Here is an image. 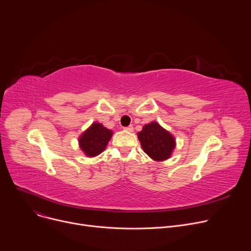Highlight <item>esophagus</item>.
Instances as JSON below:
<instances>
[{
	"instance_id": "esophagus-1",
	"label": "esophagus",
	"mask_w": 251,
	"mask_h": 251,
	"mask_svg": "<svg viewBox=\"0 0 251 251\" xmlns=\"http://www.w3.org/2000/svg\"><path fill=\"white\" fill-rule=\"evenodd\" d=\"M124 130L125 131H129V132H132L133 131V126L132 125H129L127 127H124Z\"/></svg>"
}]
</instances>
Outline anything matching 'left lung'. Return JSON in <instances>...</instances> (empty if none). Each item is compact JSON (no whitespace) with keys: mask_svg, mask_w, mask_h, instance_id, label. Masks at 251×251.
<instances>
[{"mask_svg":"<svg viewBox=\"0 0 251 251\" xmlns=\"http://www.w3.org/2000/svg\"><path fill=\"white\" fill-rule=\"evenodd\" d=\"M138 138L144 152L156 161L166 160L175 147L173 136L156 122L145 125Z\"/></svg>","mask_w":251,"mask_h":251,"instance_id":"obj_1","label":"left lung"}]
</instances>
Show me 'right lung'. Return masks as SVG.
Listing matches in <instances>:
<instances>
[{
	"instance_id": "obj_1",
	"label": "right lung",
	"mask_w": 251,
	"mask_h": 251,
	"mask_svg": "<svg viewBox=\"0 0 251 251\" xmlns=\"http://www.w3.org/2000/svg\"><path fill=\"white\" fill-rule=\"evenodd\" d=\"M112 132L100 123H94L86 130L79 139L80 147L87 156L94 157L104 151Z\"/></svg>"
}]
</instances>
